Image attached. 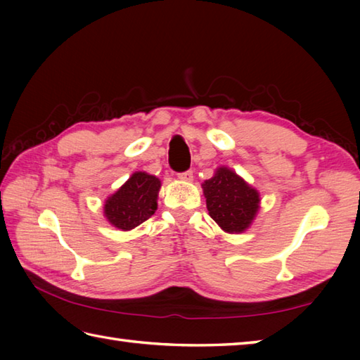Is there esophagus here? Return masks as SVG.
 I'll return each instance as SVG.
<instances>
[{
  "mask_svg": "<svg viewBox=\"0 0 360 360\" xmlns=\"http://www.w3.org/2000/svg\"><path fill=\"white\" fill-rule=\"evenodd\" d=\"M178 178H179L181 181H184V182L193 181V172H192V170H188V172H184V173H179V174H178Z\"/></svg>",
  "mask_w": 360,
  "mask_h": 360,
  "instance_id": "esophagus-1",
  "label": "esophagus"
}]
</instances>
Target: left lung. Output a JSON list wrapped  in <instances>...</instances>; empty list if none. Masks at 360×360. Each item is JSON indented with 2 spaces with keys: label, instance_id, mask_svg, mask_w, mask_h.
<instances>
[{
  "label": "left lung",
  "instance_id": "1",
  "mask_svg": "<svg viewBox=\"0 0 360 360\" xmlns=\"http://www.w3.org/2000/svg\"><path fill=\"white\" fill-rule=\"evenodd\" d=\"M201 186L212 219L226 233L246 232L262 204L258 190L226 165L218 167Z\"/></svg>",
  "mask_w": 360,
  "mask_h": 360
}]
</instances>
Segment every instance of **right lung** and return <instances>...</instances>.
Masks as SVG:
<instances>
[{"instance_id":"obj_1","label":"right lung","mask_w":360,"mask_h":360,"mask_svg":"<svg viewBox=\"0 0 360 360\" xmlns=\"http://www.w3.org/2000/svg\"><path fill=\"white\" fill-rule=\"evenodd\" d=\"M160 179L147 172H134L103 204V217L122 232L133 231L158 210Z\"/></svg>"}]
</instances>
